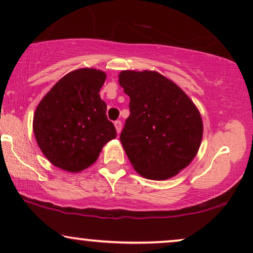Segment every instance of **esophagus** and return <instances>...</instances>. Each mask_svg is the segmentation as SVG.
<instances>
[{
	"label": "esophagus",
	"mask_w": 253,
	"mask_h": 253,
	"mask_svg": "<svg viewBox=\"0 0 253 253\" xmlns=\"http://www.w3.org/2000/svg\"><path fill=\"white\" fill-rule=\"evenodd\" d=\"M114 124H115V127H116L117 133H120L121 130H122V122L117 120V121H115V122H114Z\"/></svg>",
	"instance_id": "34e87169"
}]
</instances>
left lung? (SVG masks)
Returning <instances> with one entry per match:
<instances>
[{
	"instance_id": "1",
	"label": "left lung",
	"mask_w": 253,
	"mask_h": 253,
	"mask_svg": "<svg viewBox=\"0 0 253 253\" xmlns=\"http://www.w3.org/2000/svg\"><path fill=\"white\" fill-rule=\"evenodd\" d=\"M120 85L130 96V116L121 132L136 171L167 179L185 168L199 150L203 121L189 96L154 71H122Z\"/></svg>"
}]
</instances>
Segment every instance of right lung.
<instances>
[{
  "mask_svg": "<svg viewBox=\"0 0 253 253\" xmlns=\"http://www.w3.org/2000/svg\"><path fill=\"white\" fill-rule=\"evenodd\" d=\"M105 72L79 69L65 75L37 107L33 131L48 160L77 172L94 164L103 145L116 137L99 92Z\"/></svg>",
  "mask_w": 253,
  "mask_h": 253,
  "instance_id": "1",
  "label": "right lung"
}]
</instances>
